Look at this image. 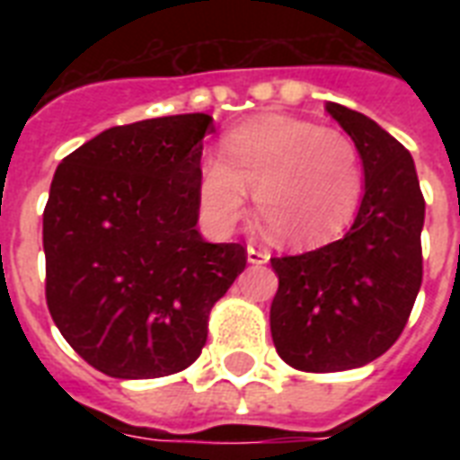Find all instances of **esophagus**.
Listing matches in <instances>:
<instances>
[{"label": "esophagus", "instance_id": "esophagus-1", "mask_svg": "<svg viewBox=\"0 0 460 460\" xmlns=\"http://www.w3.org/2000/svg\"><path fill=\"white\" fill-rule=\"evenodd\" d=\"M248 262L251 265H265L270 262V251L262 248V245H248Z\"/></svg>", "mask_w": 460, "mask_h": 460}]
</instances>
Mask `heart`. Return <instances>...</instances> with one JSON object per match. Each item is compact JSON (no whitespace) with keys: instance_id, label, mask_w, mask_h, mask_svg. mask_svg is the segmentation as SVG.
<instances>
[{"instance_id":"heart-1","label":"heart","mask_w":460,"mask_h":460,"mask_svg":"<svg viewBox=\"0 0 460 460\" xmlns=\"http://www.w3.org/2000/svg\"><path fill=\"white\" fill-rule=\"evenodd\" d=\"M200 208L229 231L255 193L258 215L277 241L294 248L327 243L349 226L363 198V164L341 131L296 117H260L224 140V159L200 166Z\"/></svg>"}]
</instances>
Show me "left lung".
Segmentation results:
<instances>
[{"label": "left lung", "mask_w": 460, "mask_h": 460, "mask_svg": "<svg viewBox=\"0 0 460 460\" xmlns=\"http://www.w3.org/2000/svg\"><path fill=\"white\" fill-rule=\"evenodd\" d=\"M327 111L360 153L365 195L343 238L272 258L274 349L301 372L353 370L386 353L422 284L425 198L413 157L360 111L336 102Z\"/></svg>", "instance_id": "8db88e82"}]
</instances>
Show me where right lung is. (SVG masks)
Segmentation results:
<instances>
[{
  "label": "right lung",
  "mask_w": 460,
  "mask_h": 460,
  "mask_svg": "<svg viewBox=\"0 0 460 460\" xmlns=\"http://www.w3.org/2000/svg\"><path fill=\"white\" fill-rule=\"evenodd\" d=\"M208 114L107 128L61 159L42 212L45 298L95 370L155 379L193 365L209 310L245 270L243 243L198 224Z\"/></svg>",
  "instance_id": "obj_1"
}]
</instances>
